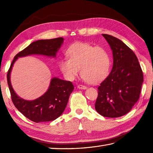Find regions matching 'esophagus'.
Here are the masks:
<instances>
[{
	"instance_id": "1",
	"label": "esophagus",
	"mask_w": 153,
	"mask_h": 153,
	"mask_svg": "<svg viewBox=\"0 0 153 153\" xmlns=\"http://www.w3.org/2000/svg\"><path fill=\"white\" fill-rule=\"evenodd\" d=\"M77 88L79 89H86L87 87L85 85H77Z\"/></svg>"
}]
</instances>
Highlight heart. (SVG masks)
<instances>
[{
    "label": "heart",
    "mask_w": 153,
    "mask_h": 153,
    "mask_svg": "<svg viewBox=\"0 0 153 153\" xmlns=\"http://www.w3.org/2000/svg\"><path fill=\"white\" fill-rule=\"evenodd\" d=\"M68 58L60 61V68L69 80L81 75L87 83L95 84L108 76L111 60L108 52L101 47H94L87 43H76L66 52Z\"/></svg>",
    "instance_id": "1"
}]
</instances>
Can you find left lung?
Returning a JSON list of instances; mask_svg holds the SVG:
<instances>
[{"label": "left lung", "instance_id": "left-lung-1", "mask_svg": "<svg viewBox=\"0 0 153 153\" xmlns=\"http://www.w3.org/2000/svg\"><path fill=\"white\" fill-rule=\"evenodd\" d=\"M112 51L113 66L98 87L95 110L100 115L118 118L126 114L137 102L143 74L137 56L118 38L102 34Z\"/></svg>", "mask_w": 153, "mask_h": 153}]
</instances>
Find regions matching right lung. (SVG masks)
Returning a JSON list of instances; mask_svg holds the SVG:
<instances>
[{"label": "right lung", "instance_id": "right-lung-1", "mask_svg": "<svg viewBox=\"0 0 153 153\" xmlns=\"http://www.w3.org/2000/svg\"><path fill=\"white\" fill-rule=\"evenodd\" d=\"M63 41L62 37H58L33 42L16 55L8 71V85L13 104L23 115L34 122L53 121L58 118L66 108L69 97L74 87L71 82L53 77L49 87L44 95L35 100H24L17 95L11 85L10 73L13 65L19 57L31 54L56 57V53L60 49Z\"/></svg>", "mask_w": 153, "mask_h": 153}]
</instances>
